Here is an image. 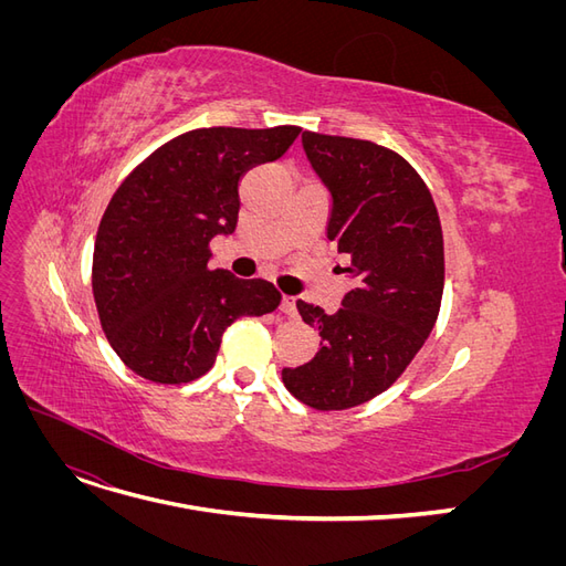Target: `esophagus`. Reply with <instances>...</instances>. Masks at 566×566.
<instances>
[{
  "instance_id": "obj_1",
  "label": "esophagus",
  "mask_w": 566,
  "mask_h": 566,
  "mask_svg": "<svg viewBox=\"0 0 566 566\" xmlns=\"http://www.w3.org/2000/svg\"><path fill=\"white\" fill-rule=\"evenodd\" d=\"M281 312H283L285 316H295V314H297V306H295V297H290V295H283V297H281Z\"/></svg>"
}]
</instances>
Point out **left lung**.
<instances>
[{
    "label": "left lung",
    "instance_id": "1",
    "mask_svg": "<svg viewBox=\"0 0 566 566\" xmlns=\"http://www.w3.org/2000/svg\"><path fill=\"white\" fill-rule=\"evenodd\" d=\"M325 191V235L354 283L335 314L297 300L321 345L310 364L283 368L287 391L318 410H345L382 394L432 333L443 293V235L424 181L373 142L302 132Z\"/></svg>",
    "mask_w": 566,
    "mask_h": 566
}]
</instances>
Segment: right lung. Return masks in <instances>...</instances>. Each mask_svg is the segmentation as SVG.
I'll use <instances>...</instances> for the list:
<instances>
[{
  "instance_id": "add662e5",
  "label": "right lung",
  "mask_w": 566,
  "mask_h": 566,
  "mask_svg": "<svg viewBox=\"0 0 566 566\" xmlns=\"http://www.w3.org/2000/svg\"><path fill=\"white\" fill-rule=\"evenodd\" d=\"M300 127L186 132L119 184L96 233L92 287L115 354L142 378L191 382L214 364L241 316L271 314L281 293L262 279L210 271V241L231 235L238 184L279 160Z\"/></svg>"
}]
</instances>
